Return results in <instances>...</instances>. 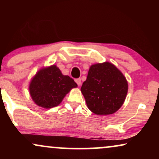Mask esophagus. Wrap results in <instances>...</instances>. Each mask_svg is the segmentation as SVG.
Masks as SVG:
<instances>
[{
    "mask_svg": "<svg viewBox=\"0 0 159 159\" xmlns=\"http://www.w3.org/2000/svg\"><path fill=\"white\" fill-rule=\"evenodd\" d=\"M75 82H76V83L77 84V85L78 86H80V85H81V84H82V82H81V79H76L75 80Z\"/></svg>",
    "mask_w": 159,
    "mask_h": 159,
    "instance_id": "obj_1",
    "label": "esophagus"
}]
</instances>
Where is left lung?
<instances>
[{
    "label": "left lung",
    "mask_w": 159,
    "mask_h": 159,
    "mask_svg": "<svg viewBox=\"0 0 159 159\" xmlns=\"http://www.w3.org/2000/svg\"><path fill=\"white\" fill-rule=\"evenodd\" d=\"M128 82L121 71L110 62L91 65L81 92L87 106L97 115H109L123 105Z\"/></svg>",
    "instance_id": "obj_1"
}]
</instances>
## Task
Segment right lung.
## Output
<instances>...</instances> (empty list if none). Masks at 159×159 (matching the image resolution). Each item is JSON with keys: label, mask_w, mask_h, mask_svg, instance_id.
<instances>
[{"label": "right lung", "mask_w": 159, "mask_h": 159, "mask_svg": "<svg viewBox=\"0 0 159 159\" xmlns=\"http://www.w3.org/2000/svg\"><path fill=\"white\" fill-rule=\"evenodd\" d=\"M77 84L72 78L62 75L56 65L43 67L32 78L30 94L36 105L44 108L56 107Z\"/></svg>", "instance_id": "right-lung-1"}]
</instances>
